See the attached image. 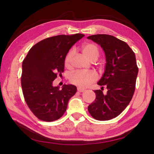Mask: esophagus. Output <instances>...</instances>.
Masks as SVG:
<instances>
[{
  "mask_svg": "<svg viewBox=\"0 0 154 154\" xmlns=\"http://www.w3.org/2000/svg\"><path fill=\"white\" fill-rule=\"evenodd\" d=\"M77 91L80 93H82V92H83V91H85V89L81 87H77Z\"/></svg>",
  "mask_w": 154,
  "mask_h": 154,
  "instance_id": "34e87169",
  "label": "esophagus"
}]
</instances>
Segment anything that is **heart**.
<instances>
[{"label": "heart", "mask_w": 154, "mask_h": 154, "mask_svg": "<svg viewBox=\"0 0 154 154\" xmlns=\"http://www.w3.org/2000/svg\"><path fill=\"white\" fill-rule=\"evenodd\" d=\"M83 54L91 61H95L99 57V51L97 47L93 44H86L82 48ZM74 51L73 50L68 52L65 57L64 63L65 67H69L71 64L72 58L73 57ZM97 79L96 73L93 71H77L70 73L69 80L71 83L81 87H86Z\"/></svg>", "instance_id": "b5f03b06"}]
</instances>
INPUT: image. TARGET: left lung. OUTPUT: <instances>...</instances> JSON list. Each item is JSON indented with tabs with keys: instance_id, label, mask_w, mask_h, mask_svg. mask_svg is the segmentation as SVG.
Wrapping results in <instances>:
<instances>
[{
	"instance_id": "8db88e82",
	"label": "left lung",
	"mask_w": 154,
	"mask_h": 154,
	"mask_svg": "<svg viewBox=\"0 0 154 154\" xmlns=\"http://www.w3.org/2000/svg\"><path fill=\"white\" fill-rule=\"evenodd\" d=\"M99 44L105 53L106 66L98 82L101 90H94L96 99L88 106L91 115L98 120L118 116L131 101L136 88L138 67L134 52L125 42L108 34L87 37ZM107 92L104 94L103 86Z\"/></svg>"
}]
</instances>
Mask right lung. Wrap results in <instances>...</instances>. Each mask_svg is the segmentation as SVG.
<instances>
[{"label":"right lung","instance_id":"add662e5","mask_svg":"<svg viewBox=\"0 0 154 154\" xmlns=\"http://www.w3.org/2000/svg\"><path fill=\"white\" fill-rule=\"evenodd\" d=\"M84 34L58 35L45 38L29 50L22 61L21 85L28 106L38 119L52 122L63 115L69 100L77 91L73 85L62 89L52 85L64 71L69 50Z\"/></svg>","mask_w":154,"mask_h":154}]
</instances>
